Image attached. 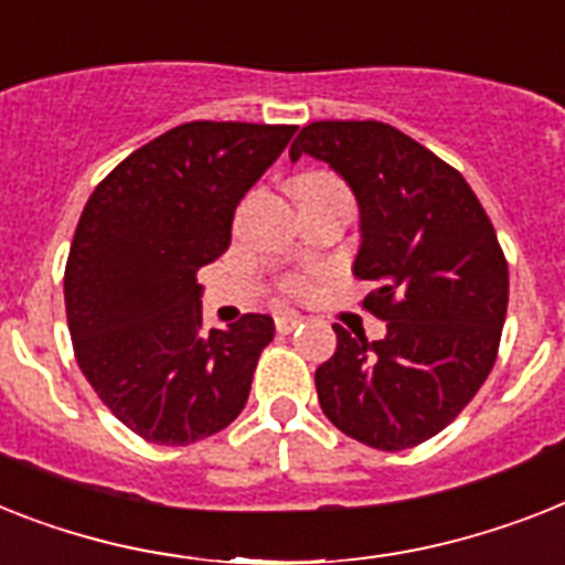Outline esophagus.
Masks as SVG:
<instances>
[{
  "label": "esophagus",
  "instance_id": "obj_1",
  "mask_svg": "<svg viewBox=\"0 0 565 565\" xmlns=\"http://www.w3.org/2000/svg\"><path fill=\"white\" fill-rule=\"evenodd\" d=\"M301 322H305V316H298V313L275 316V328H278V333H290V330H296Z\"/></svg>",
  "mask_w": 565,
  "mask_h": 565
}]
</instances>
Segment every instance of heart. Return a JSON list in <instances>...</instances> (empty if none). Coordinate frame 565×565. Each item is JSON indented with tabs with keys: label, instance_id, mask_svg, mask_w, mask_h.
Wrapping results in <instances>:
<instances>
[{
	"label": "heart",
	"instance_id": "1",
	"mask_svg": "<svg viewBox=\"0 0 565 565\" xmlns=\"http://www.w3.org/2000/svg\"><path fill=\"white\" fill-rule=\"evenodd\" d=\"M313 182H330V177H322V173L319 177H305L298 185H313ZM298 290H305V284H298Z\"/></svg>",
	"mask_w": 565,
	"mask_h": 565
}]
</instances>
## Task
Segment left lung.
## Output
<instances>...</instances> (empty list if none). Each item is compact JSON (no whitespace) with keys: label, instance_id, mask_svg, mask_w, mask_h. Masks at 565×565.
I'll use <instances>...</instances> for the list:
<instances>
[{"label":"left lung","instance_id":"left-lung-1","mask_svg":"<svg viewBox=\"0 0 565 565\" xmlns=\"http://www.w3.org/2000/svg\"><path fill=\"white\" fill-rule=\"evenodd\" d=\"M313 156L345 179L360 205L354 275L386 322L369 342L337 330L316 369L330 424L374 449L424 444L473 401L497 362L508 313V264L465 177L383 121H313L290 159Z\"/></svg>","mask_w":565,"mask_h":565}]
</instances>
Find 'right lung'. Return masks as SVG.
<instances>
[{"mask_svg":"<svg viewBox=\"0 0 565 565\" xmlns=\"http://www.w3.org/2000/svg\"><path fill=\"white\" fill-rule=\"evenodd\" d=\"M292 132V124H179L92 191L63 281L68 333L89 386L145 441L194 444L246 406L275 322L246 313L205 330L196 269L228 249L235 209Z\"/></svg>","mask_w":565,"mask_h":565,"instance_id":"obj_1","label":"right lung"}]
</instances>
